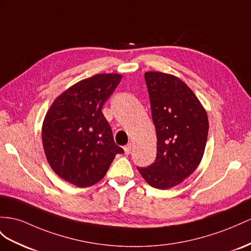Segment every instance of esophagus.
I'll return each instance as SVG.
<instances>
[{"label":"esophagus","instance_id":"1","mask_svg":"<svg viewBox=\"0 0 251 251\" xmlns=\"http://www.w3.org/2000/svg\"><path fill=\"white\" fill-rule=\"evenodd\" d=\"M132 150V143H128L126 146H124V151L126 155H129Z\"/></svg>","mask_w":251,"mask_h":251}]
</instances>
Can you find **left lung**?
Instances as JSON below:
<instances>
[{
    "mask_svg": "<svg viewBox=\"0 0 251 251\" xmlns=\"http://www.w3.org/2000/svg\"><path fill=\"white\" fill-rule=\"evenodd\" d=\"M144 77L156 127L157 157L138 171L151 187L168 190L181 183L201 163L208 117L196 95L178 77L162 72H146Z\"/></svg>",
    "mask_w": 251,
    "mask_h": 251,
    "instance_id": "left-lung-1",
    "label": "left lung"
}]
</instances>
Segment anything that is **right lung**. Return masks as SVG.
I'll return each instance as SVG.
<instances>
[{
  "instance_id": "1",
  "label": "right lung",
  "mask_w": 251,
  "mask_h": 251,
  "mask_svg": "<svg viewBox=\"0 0 251 251\" xmlns=\"http://www.w3.org/2000/svg\"><path fill=\"white\" fill-rule=\"evenodd\" d=\"M120 74H96L70 87L49 109L42 143L50 168L63 180L87 188L104 178L122 147L114 143L102 105L120 83Z\"/></svg>"
}]
</instances>
